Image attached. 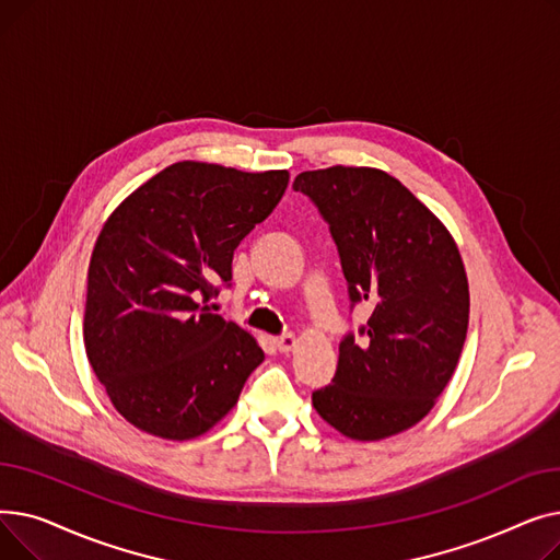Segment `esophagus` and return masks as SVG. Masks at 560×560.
<instances>
[{
	"mask_svg": "<svg viewBox=\"0 0 560 560\" xmlns=\"http://www.w3.org/2000/svg\"><path fill=\"white\" fill-rule=\"evenodd\" d=\"M275 345H277V349H279V351H290V349H295L298 338L292 336V334H283V336L275 338Z\"/></svg>",
	"mask_w": 560,
	"mask_h": 560,
	"instance_id": "34e87169",
	"label": "esophagus"
}]
</instances>
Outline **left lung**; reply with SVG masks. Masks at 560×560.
I'll use <instances>...</instances> for the list:
<instances>
[{
  "instance_id": "left-lung-1",
  "label": "left lung",
  "mask_w": 560,
  "mask_h": 560,
  "mask_svg": "<svg viewBox=\"0 0 560 560\" xmlns=\"http://www.w3.org/2000/svg\"><path fill=\"white\" fill-rule=\"evenodd\" d=\"M329 224L351 308L372 311L347 334L331 384L313 406L342 435L381 440L418 424L445 390L463 351L469 290L458 247L445 224L374 167L298 174Z\"/></svg>"
}]
</instances>
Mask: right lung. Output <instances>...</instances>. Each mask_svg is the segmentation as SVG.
Here are the masks:
<instances>
[{
	"mask_svg": "<svg viewBox=\"0 0 560 560\" xmlns=\"http://www.w3.org/2000/svg\"><path fill=\"white\" fill-rule=\"evenodd\" d=\"M288 186L285 170L174 163L106 220L88 268V361L127 422L190 440L215 427L262 363L258 342L206 306ZM202 302H198V298Z\"/></svg>",
	"mask_w": 560,
	"mask_h": 560,
	"instance_id": "add662e5",
	"label": "right lung"
}]
</instances>
